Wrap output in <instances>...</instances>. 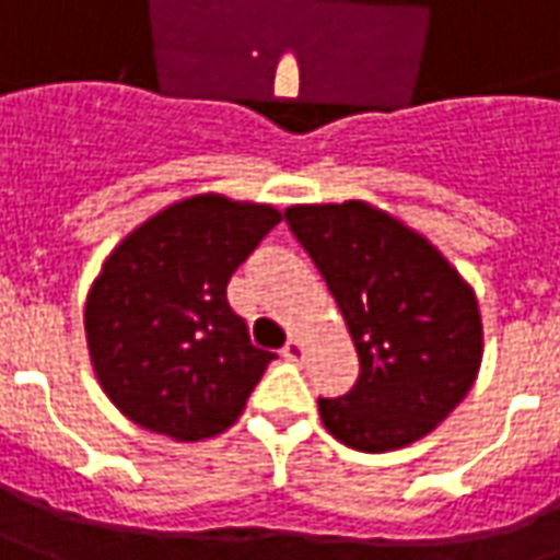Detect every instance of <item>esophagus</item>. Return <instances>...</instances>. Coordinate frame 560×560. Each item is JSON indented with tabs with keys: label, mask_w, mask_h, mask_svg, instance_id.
Here are the masks:
<instances>
[{
	"label": "esophagus",
	"mask_w": 560,
	"mask_h": 560,
	"mask_svg": "<svg viewBox=\"0 0 560 560\" xmlns=\"http://www.w3.org/2000/svg\"><path fill=\"white\" fill-rule=\"evenodd\" d=\"M281 358H288V361H300V358H303V342H300V339H288L284 348H281Z\"/></svg>",
	"instance_id": "34e87169"
}]
</instances>
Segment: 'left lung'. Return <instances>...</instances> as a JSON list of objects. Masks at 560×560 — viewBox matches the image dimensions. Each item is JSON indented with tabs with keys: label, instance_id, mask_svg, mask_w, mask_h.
<instances>
[{
	"label": "left lung",
	"instance_id": "left-lung-1",
	"mask_svg": "<svg viewBox=\"0 0 560 560\" xmlns=\"http://www.w3.org/2000/svg\"><path fill=\"white\" fill-rule=\"evenodd\" d=\"M284 221L327 281L361 361L351 390L318 397L324 428L358 452L428 436L479 373L470 284L428 240L358 199L291 206Z\"/></svg>",
	"mask_w": 560,
	"mask_h": 560
}]
</instances>
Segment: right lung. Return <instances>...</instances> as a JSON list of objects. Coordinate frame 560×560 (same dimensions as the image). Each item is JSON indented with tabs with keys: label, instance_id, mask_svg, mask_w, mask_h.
Listing matches in <instances>:
<instances>
[{
	"label": "right lung",
	"instance_id": "add662e5",
	"mask_svg": "<svg viewBox=\"0 0 560 560\" xmlns=\"http://www.w3.org/2000/svg\"><path fill=\"white\" fill-rule=\"evenodd\" d=\"M281 214L202 194L144 221L105 260L84 308L100 385L139 428L197 443L230 428L276 361L252 346L226 281Z\"/></svg>",
	"mask_w": 560,
	"mask_h": 560
}]
</instances>
